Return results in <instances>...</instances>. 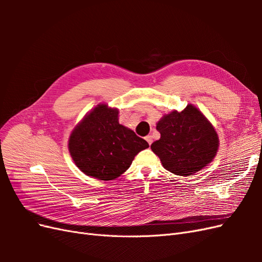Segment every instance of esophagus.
Segmentation results:
<instances>
[{
  "label": "esophagus",
  "instance_id": "34e87169",
  "mask_svg": "<svg viewBox=\"0 0 262 262\" xmlns=\"http://www.w3.org/2000/svg\"><path fill=\"white\" fill-rule=\"evenodd\" d=\"M145 140L147 141V143L150 145L152 144V142H153V138H152V136H146L145 137Z\"/></svg>",
  "mask_w": 262,
  "mask_h": 262
}]
</instances>
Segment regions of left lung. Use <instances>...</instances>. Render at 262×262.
Segmentation results:
<instances>
[{"label":"left lung","instance_id":"left-lung-1","mask_svg":"<svg viewBox=\"0 0 262 262\" xmlns=\"http://www.w3.org/2000/svg\"><path fill=\"white\" fill-rule=\"evenodd\" d=\"M161 139L150 148L165 169L178 176H191L215 157L220 140L213 124L195 106L188 104L164 115L156 123Z\"/></svg>","mask_w":262,"mask_h":262}]
</instances>
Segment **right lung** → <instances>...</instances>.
<instances>
[{"label":"right lung","instance_id":"right-lung-1","mask_svg":"<svg viewBox=\"0 0 262 262\" xmlns=\"http://www.w3.org/2000/svg\"><path fill=\"white\" fill-rule=\"evenodd\" d=\"M68 146L76 167L86 176L108 181L120 177L148 143L119 123L117 108L99 104L75 125Z\"/></svg>","mask_w":262,"mask_h":262}]
</instances>
